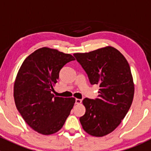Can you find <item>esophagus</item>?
Masks as SVG:
<instances>
[{
	"label": "esophagus",
	"mask_w": 151,
	"mask_h": 151,
	"mask_svg": "<svg viewBox=\"0 0 151 151\" xmlns=\"http://www.w3.org/2000/svg\"><path fill=\"white\" fill-rule=\"evenodd\" d=\"M82 102V100L81 99H75V104H80V103Z\"/></svg>",
	"instance_id": "34e87169"
}]
</instances>
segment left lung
<instances>
[{
    "instance_id": "left-lung-1",
    "label": "left lung",
    "mask_w": 151,
    "mask_h": 151,
    "mask_svg": "<svg viewBox=\"0 0 151 151\" xmlns=\"http://www.w3.org/2000/svg\"><path fill=\"white\" fill-rule=\"evenodd\" d=\"M74 56L91 85H99L98 97L85 98V113L80 121L89 134L103 137L113 132L130 109L134 93L131 68L124 56L112 47Z\"/></svg>"
}]
</instances>
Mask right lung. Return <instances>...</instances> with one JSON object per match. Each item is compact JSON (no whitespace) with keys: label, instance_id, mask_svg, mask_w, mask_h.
Returning a JSON list of instances; mask_svg holds the SVG:
<instances>
[{"label":"right lung","instance_id":"add662e5","mask_svg":"<svg viewBox=\"0 0 151 151\" xmlns=\"http://www.w3.org/2000/svg\"><path fill=\"white\" fill-rule=\"evenodd\" d=\"M75 60L70 54L42 47L25 58L14 86L17 109L33 130L49 135L58 132L74 106V98L55 97L52 93L59 72Z\"/></svg>","mask_w":151,"mask_h":151}]
</instances>
